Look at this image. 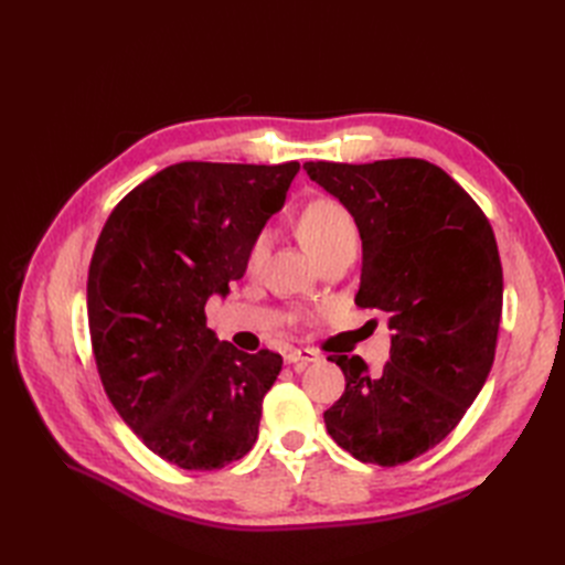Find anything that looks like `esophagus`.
Wrapping results in <instances>:
<instances>
[{
    "label": "esophagus",
    "instance_id": "esophagus-1",
    "mask_svg": "<svg viewBox=\"0 0 565 565\" xmlns=\"http://www.w3.org/2000/svg\"><path fill=\"white\" fill-rule=\"evenodd\" d=\"M318 358L320 355L313 349H289L285 353V363H289V365H306V363H316Z\"/></svg>",
    "mask_w": 565,
    "mask_h": 565
}]
</instances>
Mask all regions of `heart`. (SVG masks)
Here are the masks:
<instances>
[{
    "label": "heart",
    "instance_id": "b5f03b06",
    "mask_svg": "<svg viewBox=\"0 0 565 565\" xmlns=\"http://www.w3.org/2000/svg\"><path fill=\"white\" fill-rule=\"evenodd\" d=\"M299 235L318 259L339 245L358 241V231L351 214L334 200H316L311 204H306V210L299 216ZM266 247L268 233H262L254 241L252 262H259Z\"/></svg>",
    "mask_w": 565,
    "mask_h": 565
}]
</instances>
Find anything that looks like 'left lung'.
Masks as SVG:
<instances>
[{"label": "left lung", "mask_w": 565, "mask_h": 565, "mask_svg": "<svg viewBox=\"0 0 565 565\" xmlns=\"http://www.w3.org/2000/svg\"><path fill=\"white\" fill-rule=\"evenodd\" d=\"M353 216L363 243L355 303L386 313L388 363L330 355L347 388L324 409L339 448L396 467L446 438L483 388L502 318V264L490 221L426 160L306 162Z\"/></svg>", "instance_id": "obj_1"}]
</instances>
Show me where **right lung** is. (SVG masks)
Wrapping results in <instances>:
<instances>
[{
    "instance_id": "right-lung-1",
    "label": "right lung",
    "mask_w": 565,
    "mask_h": 565,
    "mask_svg": "<svg viewBox=\"0 0 565 565\" xmlns=\"http://www.w3.org/2000/svg\"><path fill=\"white\" fill-rule=\"evenodd\" d=\"M299 162H179L117 204L92 256L87 316L110 403L146 448L212 471L252 450L282 358L245 353L204 306L247 270Z\"/></svg>"
}]
</instances>
